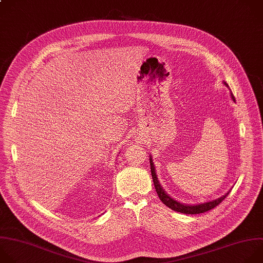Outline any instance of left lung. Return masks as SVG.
Instances as JSON below:
<instances>
[{"mask_svg": "<svg viewBox=\"0 0 263 263\" xmlns=\"http://www.w3.org/2000/svg\"><path fill=\"white\" fill-rule=\"evenodd\" d=\"M225 85L228 87V85L225 83ZM231 98L235 101V98L233 96V94L231 93ZM150 169H151V175H152V179H153V184H154V187H155V191L157 193V195H159L161 201L166 205L168 206L169 208H171L172 211H175V212H178V213H181V214H185V215H197V214H202V213H205V212H208L211 211V209L217 207L230 193V191L225 194L224 196L214 200V201H209V202H206V203H202V204H197V205H189V204H184V203H180L176 200H174L173 198H171L168 194L165 193V191L163 190V187L161 186L159 180H157V176H156V173H155V168H154V165H153V162H152V157L150 156Z\"/></svg>", "mask_w": 263, "mask_h": 263, "instance_id": "obj_1", "label": "left lung"}]
</instances>
